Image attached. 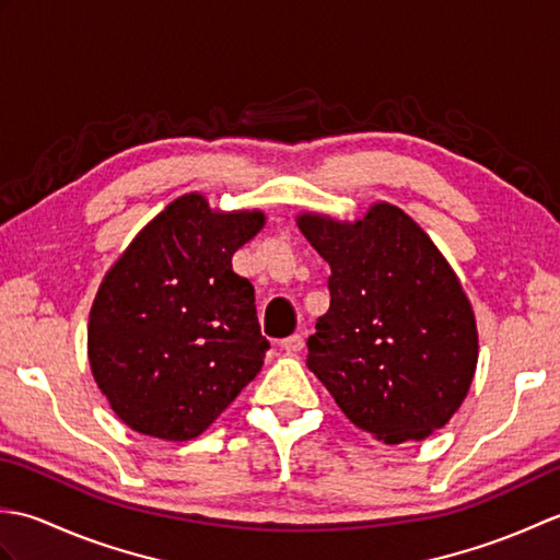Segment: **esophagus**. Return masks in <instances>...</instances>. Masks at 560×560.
I'll use <instances>...</instances> for the list:
<instances>
[{
    "instance_id": "esophagus-1",
    "label": "esophagus",
    "mask_w": 560,
    "mask_h": 560,
    "mask_svg": "<svg viewBox=\"0 0 560 560\" xmlns=\"http://www.w3.org/2000/svg\"><path fill=\"white\" fill-rule=\"evenodd\" d=\"M279 347H281L283 353L295 355V353H299V351L303 349V337H301V335H291V337H287V339H281Z\"/></svg>"
}]
</instances>
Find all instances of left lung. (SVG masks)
Wrapping results in <instances>:
<instances>
[{
	"mask_svg": "<svg viewBox=\"0 0 560 560\" xmlns=\"http://www.w3.org/2000/svg\"><path fill=\"white\" fill-rule=\"evenodd\" d=\"M295 223L331 269L307 368L375 440L433 435L467 399L479 361L477 317L455 269L389 201L355 221L303 211Z\"/></svg>",
	"mask_w": 560,
	"mask_h": 560,
	"instance_id": "left-lung-1",
	"label": "left lung"
}]
</instances>
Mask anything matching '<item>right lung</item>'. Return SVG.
<instances>
[{"label": "right lung", "mask_w": 560, "mask_h": 560, "mask_svg": "<svg viewBox=\"0 0 560 560\" xmlns=\"http://www.w3.org/2000/svg\"><path fill=\"white\" fill-rule=\"evenodd\" d=\"M265 223L259 209H211L205 195L187 192L103 277L89 313V363L132 431L192 440L261 371L269 341L255 287L231 259Z\"/></svg>", "instance_id": "obj_1"}]
</instances>
